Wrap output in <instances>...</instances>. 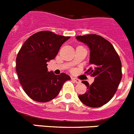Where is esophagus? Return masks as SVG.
<instances>
[{"instance_id": "esophagus-1", "label": "esophagus", "mask_w": 134, "mask_h": 134, "mask_svg": "<svg viewBox=\"0 0 134 134\" xmlns=\"http://www.w3.org/2000/svg\"><path fill=\"white\" fill-rule=\"evenodd\" d=\"M72 80L74 81V82L77 83V84H79V83H81V81L80 80H78L77 78H75V77H72Z\"/></svg>"}]
</instances>
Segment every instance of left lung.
<instances>
[{
    "label": "left lung",
    "instance_id": "left-lung-1",
    "mask_svg": "<svg viewBox=\"0 0 134 134\" xmlns=\"http://www.w3.org/2000/svg\"><path fill=\"white\" fill-rule=\"evenodd\" d=\"M76 38L90 48L92 66L84 73L95 77L91 85L82 81L87 91L78 97L86 106L100 107L109 102L117 91L122 75L121 61L113 45L101 36L91 34Z\"/></svg>",
    "mask_w": 134,
    "mask_h": 134
}]
</instances>
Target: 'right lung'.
Instances as JSON below:
<instances>
[{"mask_svg":"<svg viewBox=\"0 0 134 134\" xmlns=\"http://www.w3.org/2000/svg\"><path fill=\"white\" fill-rule=\"evenodd\" d=\"M70 37L41 31L27 39L16 57V70L23 91L38 102L50 101L58 96L64 83L70 77L62 72H49L47 62L54 59L60 47Z\"/></svg>","mask_w":134,"mask_h":134,"instance_id":"obj_1","label":"right lung"}]
</instances>
